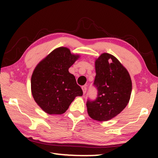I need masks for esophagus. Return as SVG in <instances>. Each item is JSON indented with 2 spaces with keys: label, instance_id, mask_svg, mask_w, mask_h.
<instances>
[{
  "label": "esophagus",
  "instance_id": "1",
  "mask_svg": "<svg viewBox=\"0 0 158 158\" xmlns=\"http://www.w3.org/2000/svg\"><path fill=\"white\" fill-rule=\"evenodd\" d=\"M82 89V90H83V93H84V94H85V92H86V90H87V88L85 85H83V86L81 87Z\"/></svg>",
  "mask_w": 158,
  "mask_h": 158
}]
</instances>
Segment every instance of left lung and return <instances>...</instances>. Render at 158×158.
<instances>
[{
	"label": "left lung",
	"mask_w": 158,
	"mask_h": 158,
	"mask_svg": "<svg viewBox=\"0 0 158 158\" xmlns=\"http://www.w3.org/2000/svg\"><path fill=\"white\" fill-rule=\"evenodd\" d=\"M95 65L93 84L98 90V96L95 100H87V111L93 120L106 121L127 105L132 93V80L126 68L109 53L101 54Z\"/></svg>",
	"instance_id": "obj_1"
}]
</instances>
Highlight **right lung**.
<instances>
[{
    "mask_svg": "<svg viewBox=\"0 0 158 158\" xmlns=\"http://www.w3.org/2000/svg\"><path fill=\"white\" fill-rule=\"evenodd\" d=\"M79 58L67 47L57 48L41 60L31 77V92L35 102L49 114H62L83 91L68 69Z\"/></svg>",
    "mask_w": 158,
    "mask_h": 158,
    "instance_id": "obj_1",
    "label": "right lung"
}]
</instances>
